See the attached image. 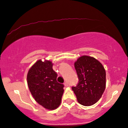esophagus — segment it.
Instances as JSON below:
<instances>
[{
	"label": "esophagus",
	"instance_id": "obj_1",
	"mask_svg": "<svg viewBox=\"0 0 128 128\" xmlns=\"http://www.w3.org/2000/svg\"><path fill=\"white\" fill-rule=\"evenodd\" d=\"M64 86H66V87H68V83L66 82H64Z\"/></svg>",
	"mask_w": 128,
	"mask_h": 128
}]
</instances>
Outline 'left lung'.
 <instances>
[{
    "label": "left lung",
    "mask_w": 128,
    "mask_h": 128,
    "mask_svg": "<svg viewBox=\"0 0 128 128\" xmlns=\"http://www.w3.org/2000/svg\"><path fill=\"white\" fill-rule=\"evenodd\" d=\"M78 78L76 86L72 87L80 104L90 106L98 100L106 88V71L94 57L83 56L74 63Z\"/></svg>",
    "instance_id": "left-lung-1"
}]
</instances>
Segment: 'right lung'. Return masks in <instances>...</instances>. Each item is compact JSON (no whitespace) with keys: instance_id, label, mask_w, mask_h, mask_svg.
<instances>
[{"instance_id":"1","label":"right lung","mask_w":128,"mask_h":128,"mask_svg":"<svg viewBox=\"0 0 128 128\" xmlns=\"http://www.w3.org/2000/svg\"><path fill=\"white\" fill-rule=\"evenodd\" d=\"M57 74L50 60H38L29 69L27 81L35 100L44 108L54 110L60 104L64 85L56 81Z\"/></svg>"}]
</instances>
